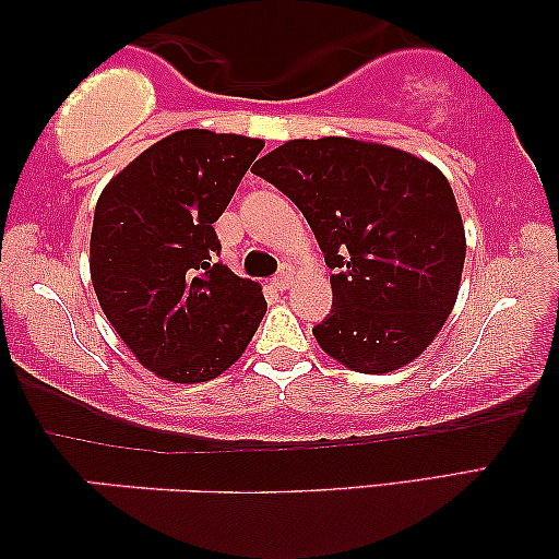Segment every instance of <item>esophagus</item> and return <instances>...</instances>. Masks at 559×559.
<instances>
[{
    "instance_id": "1",
    "label": "esophagus",
    "mask_w": 559,
    "mask_h": 559,
    "mask_svg": "<svg viewBox=\"0 0 559 559\" xmlns=\"http://www.w3.org/2000/svg\"><path fill=\"white\" fill-rule=\"evenodd\" d=\"M289 285H293V274H289V272H280V274H274V277H272V287L287 289Z\"/></svg>"
}]
</instances>
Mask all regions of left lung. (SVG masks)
Masks as SVG:
<instances>
[{
	"label": "left lung",
	"instance_id": "left-lung-1",
	"mask_svg": "<svg viewBox=\"0 0 559 559\" xmlns=\"http://www.w3.org/2000/svg\"><path fill=\"white\" fill-rule=\"evenodd\" d=\"M251 173L302 211L335 270L331 316L312 328L320 348L361 373L415 361L453 310L465 262L445 175L348 136L285 142Z\"/></svg>",
	"mask_w": 559,
	"mask_h": 559
}]
</instances>
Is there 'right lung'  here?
<instances>
[{
  "instance_id": "right-lung-1",
  "label": "right lung",
  "mask_w": 559,
  "mask_h": 559,
  "mask_svg": "<svg viewBox=\"0 0 559 559\" xmlns=\"http://www.w3.org/2000/svg\"><path fill=\"white\" fill-rule=\"evenodd\" d=\"M262 140L182 129L129 163L96 203L91 280L144 369L178 384L216 379L266 312L262 287L218 262L216 224Z\"/></svg>"
}]
</instances>
